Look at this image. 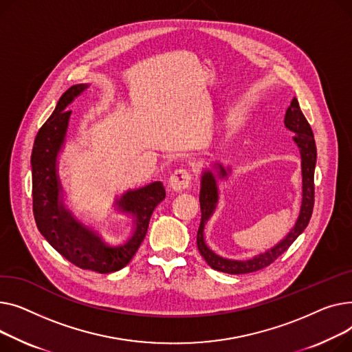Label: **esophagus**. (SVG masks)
I'll list each match as a JSON object with an SVG mask.
<instances>
[{
  "label": "esophagus",
  "mask_w": 352,
  "mask_h": 352,
  "mask_svg": "<svg viewBox=\"0 0 352 352\" xmlns=\"http://www.w3.org/2000/svg\"><path fill=\"white\" fill-rule=\"evenodd\" d=\"M192 183V173L188 169H176L169 177V186L173 190H182L189 188Z\"/></svg>",
  "instance_id": "1"
}]
</instances>
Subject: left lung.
I'll use <instances>...</instances> for the list:
<instances>
[{
  "instance_id": "left-lung-1",
  "label": "left lung",
  "mask_w": 352,
  "mask_h": 352,
  "mask_svg": "<svg viewBox=\"0 0 352 352\" xmlns=\"http://www.w3.org/2000/svg\"><path fill=\"white\" fill-rule=\"evenodd\" d=\"M284 125L296 133L294 142L298 144L300 153H301V168H302V204L298 220L294 226V229L288 233V236L274 245L272 250L265 252L254 258L245 260V261H234L227 260L216 256L203 239V229L204 221L210 217L213 213L216 203H217V188L214 176L210 172H206L201 177V189H200V210H201V221L197 230V249L201 257L206 260L212 268L217 272H223L227 274H245L253 273L261 268L270 265L274 263L287 249L290 247L294 240L304 232L309 219H311L313 209H314V169H316V160H317V148L316 140L313 135V129L309 126L308 120L305 119L304 113L301 112L300 103L294 98L292 100L290 108L285 112ZM220 176H226L227 172L221 164H219Z\"/></svg>"
}]
</instances>
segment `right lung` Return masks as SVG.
Here are the masks:
<instances>
[{
    "mask_svg": "<svg viewBox=\"0 0 352 352\" xmlns=\"http://www.w3.org/2000/svg\"><path fill=\"white\" fill-rule=\"evenodd\" d=\"M87 88L85 84L74 85L62 94L55 111L35 136L31 155L32 210L38 230L60 256L82 270L107 274L120 270L132 260L146 236L155 208L166 196V192L160 182H155L123 195L118 204L122 210L136 216V230L126 244L119 247L107 245L65 210L59 200L55 162L68 128L71 111L67 107Z\"/></svg>",
    "mask_w": 352,
    "mask_h": 352,
    "instance_id": "right-lung-1",
    "label": "right lung"
}]
</instances>
